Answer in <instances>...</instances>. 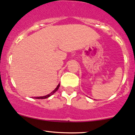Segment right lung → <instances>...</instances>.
Returning <instances> with one entry per match:
<instances>
[{"mask_svg":"<svg viewBox=\"0 0 135 135\" xmlns=\"http://www.w3.org/2000/svg\"><path fill=\"white\" fill-rule=\"evenodd\" d=\"M59 85H59V84L57 86V87L56 88V89H55L53 91H52V93H51L50 94H49L46 95V96H41V97H35V98H36V99H45V98H47L50 97V96L51 95H52V94H54L55 93H56V92L57 91V89H59Z\"/></svg>","mask_w":135,"mask_h":135,"instance_id":"1","label":"right lung"}]
</instances>
